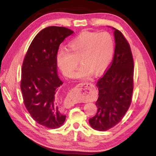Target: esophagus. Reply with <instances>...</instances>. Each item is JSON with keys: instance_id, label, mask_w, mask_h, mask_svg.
Here are the masks:
<instances>
[{"instance_id": "obj_1", "label": "esophagus", "mask_w": 156, "mask_h": 156, "mask_svg": "<svg viewBox=\"0 0 156 156\" xmlns=\"http://www.w3.org/2000/svg\"><path fill=\"white\" fill-rule=\"evenodd\" d=\"M83 88H87V90H90V89H94V86L91 82H84V83H80L76 88V90H78V92L82 91V89Z\"/></svg>"}]
</instances>
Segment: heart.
<instances>
[{"label":"heart","instance_id":"1","mask_svg":"<svg viewBox=\"0 0 156 156\" xmlns=\"http://www.w3.org/2000/svg\"><path fill=\"white\" fill-rule=\"evenodd\" d=\"M114 52V41L107 32L82 33L69 43L68 50H59L57 62L65 76L70 77L78 65L82 66L76 77L87 78L98 74L107 68Z\"/></svg>","mask_w":156,"mask_h":156}]
</instances>
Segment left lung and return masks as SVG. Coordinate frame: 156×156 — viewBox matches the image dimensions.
I'll use <instances>...</instances> for the list:
<instances>
[{"label": "left lung", "instance_id": "1", "mask_svg": "<svg viewBox=\"0 0 156 156\" xmlns=\"http://www.w3.org/2000/svg\"><path fill=\"white\" fill-rule=\"evenodd\" d=\"M114 29V57L96 84L97 112L89 119L91 127L100 131L108 130L122 120L130 107L133 91L134 62L130 45L120 31Z\"/></svg>", "mask_w": 156, "mask_h": 156}]
</instances>
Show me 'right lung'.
<instances>
[{"instance_id":"right-lung-1","label":"right lung","mask_w":156,"mask_h":156,"mask_svg":"<svg viewBox=\"0 0 156 156\" xmlns=\"http://www.w3.org/2000/svg\"><path fill=\"white\" fill-rule=\"evenodd\" d=\"M74 31L51 26L33 39L23 62L21 90L31 117L49 129L60 127L66 120L59 108L58 93L63 82L57 74L59 46Z\"/></svg>"}]
</instances>
